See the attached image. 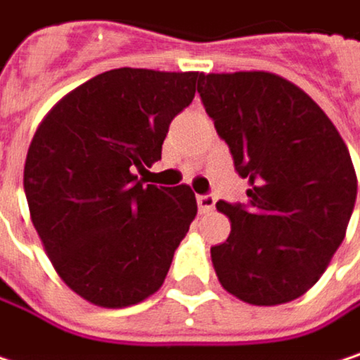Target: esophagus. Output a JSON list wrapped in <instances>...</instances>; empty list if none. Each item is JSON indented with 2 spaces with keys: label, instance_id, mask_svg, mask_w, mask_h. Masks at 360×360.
I'll list each match as a JSON object with an SVG mask.
<instances>
[{
  "label": "esophagus",
  "instance_id": "obj_1",
  "mask_svg": "<svg viewBox=\"0 0 360 360\" xmlns=\"http://www.w3.org/2000/svg\"><path fill=\"white\" fill-rule=\"evenodd\" d=\"M197 205H199V212H201V214H207V212L214 210L216 197H214V195H197Z\"/></svg>",
  "mask_w": 360,
  "mask_h": 360
}]
</instances>
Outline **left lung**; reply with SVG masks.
Instances as JSON below:
<instances>
[{
	"label": "left lung",
	"mask_w": 360,
	"mask_h": 360,
	"mask_svg": "<svg viewBox=\"0 0 360 360\" xmlns=\"http://www.w3.org/2000/svg\"><path fill=\"white\" fill-rule=\"evenodd\" d=\"M197 91L250 180L248 203H216L231 218L229 239L212 248L216 274L248 304L291 302L344 241L356 201L350 153L321 106L278 75L210 73Z\"/></svg>",
	"instance_id": "obj_1"
}]
</instances>
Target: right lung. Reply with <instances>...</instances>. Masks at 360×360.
<instances>
[{
	"instance_id": "1",
	"label": "right lung",
	"mask_w": 360,
	"mask_h": 360,
	"mask_svg": "<svg viewBox=\"0 0 360 360\" xmlns=\"http://www.w3.org/2000/svg\"><path fill=\"white\" fill-rule=\"evenodd\" d=\"M201 73L112 69L67 94L27 153L33 226L60 278L84 300L123 308L155 293L197 216L195 193L138 180L161 159L172 119Z\"/></svg>"
}]
</instances>
